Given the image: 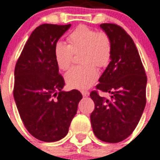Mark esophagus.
<instances>
[{
	"label": "esophagus",
	"mask_w": 160,
	"mask_h": 160,
	"mask_svg": "<svg viewBox=\"0 0 160 160\" xmlns=\"http://www.w3.org/2000/svg\"><path fill=\"white\" fill-rule=\"evenodd\" d=\"M81 94H82L84 97H85V96H87L89 95V91H87V90H81Z\"/></svg>",
	"instance_id": "obj_1"
}]
</instances>
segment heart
<instances>
[{
  "label": "heart",
  "mask_w": 160,
  "mask_h": 160,
  "mask_svg": "<svg viewBox=\"0 0 160 160\" xmlns=\"http://www.w3.org/2000/svg\"><path fill=\"white\" fill-rule=\"evenodd\" d=\"M69 45L58 41L54 55L60 70H65L72 62L73 55H80L82 66L71 68L65 75V80L71 89L85 90L97 80L98 68L106 67L112 55V43L105 32H97L85 26H80L68 36Z\"/></svg>",
  "instance_id": "1"
}]
</instances>
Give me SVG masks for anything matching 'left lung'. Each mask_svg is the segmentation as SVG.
Returning a JSON list of instances; mask_svg holds the SVG:
<instances>
[{"instance_id":"1","label":"left lung","mask_w":160,"mask_h":160,"mask_svg":"<svg viewBox=\"0 0 160 160\" xmlns=\"http://www.w3.org/2000/svg\"><path fill=\"white\" fill-rule=\"evenodd\" d=\"M100 28L112 43L110 62L99 79L96 89L110 94L109 99L90 93L95 109L90 114L94 134L106 143H118L136 128L146 104L147 76L134 41L115 24Z\"/></svg>"}]
</instances>
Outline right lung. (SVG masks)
<instances>
[{
  "instance_id": "1",
  "label": "right lung",
  "mask_w": 160,
  "mask_h": 160,
  "mask_svg": "<svg viewBox=\"0 0 160 160\" xmlns=\"http://www.w3.org/2000/svg\"><path fill=\"white\" fill-rule=\"evenodd\" d=\"M70 24H43L36 27L24 46L16 67L13 95L21 119L39 140L55 142L67 134L82 95L63 91L54 48Z\"/></svg>"
}]
</instances>
